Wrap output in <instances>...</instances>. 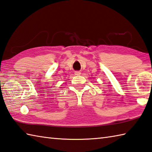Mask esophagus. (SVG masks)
Returning <instances> with one entry per match:
<instances>
[{
    "label": "esophagus",
    "instance_id": "1",
    "mask_svg": "<svg viewBox=\"0 0 152 152\" xmlns=\"http://www.w3.org/2000/svg\"><path fill=\"white\" fill-rule=\"evenodd\" d=\"M75 74H76V75H80V72H79V71H76V72H75Z\"/></svg>",
    "mask_w": 152,
    "mask_h": 152
}]
</instances>
